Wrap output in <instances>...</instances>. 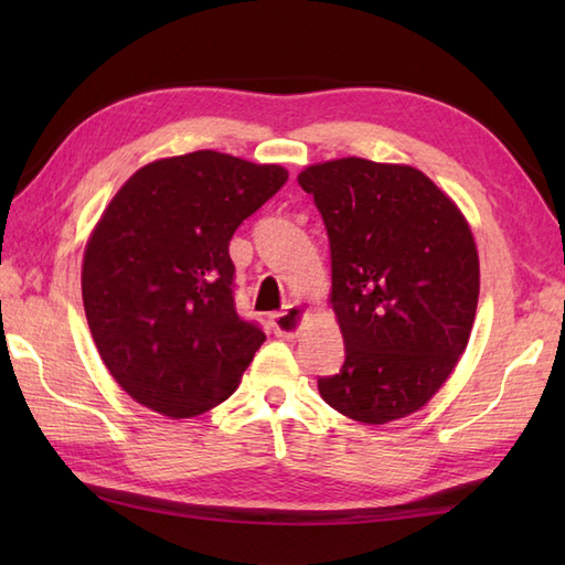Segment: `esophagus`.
Masks as SVG:
<instances>
[{
  "label": "esophagus",
  "mask_w": 565,
  "mask_h": 565,
  "mask_svg": "<svg viewBox=\"0 0 565 565\" xmlns=\"http://www.w3.org/2000/svg\"><path fill=\"white\" fill-rule=\"evenodd\" d=\"M306 316H308V310L301 303H291V306H286V310H279V313L269 316V326H271L276 338L291 340L298 332H301Z\"/></svg>",
  "instance_id": "esophagus-1"
}]
</instances>
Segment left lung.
Returning a JSON list of instances; mask_svg holds the SVG:
<instances>
[{
    "instance_id": "left-lung-1",
    "label": "left lung",
    "mask_w": 565,
    "mask_h": 565,
    "mask_svg": "<svg viewBox=\"0 0 565 565\" xmlns=\"http://www.w3.org/2000/svg\"><path fill=\"white\" fill-rule=\"evenodd\" d=\"M298 184L326 223L340 374L318 379L334 411L386 425L419 411L471 338L481 269L459 206L415 167L342 158Z\"/></svg>"
}]
</instances>
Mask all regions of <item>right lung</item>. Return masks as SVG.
<instances>
[{
	"instance_id": "obj_1",
	"label": "right lung",
	"mask_w": 565,
	"mask_h": 565,
	"mask_svg": "<svg viewBox=\"0 0 565 565\" xmlns=\"http://www.w3.org/2000/svg\"><path fill=\"white\" fill-rule=\"evenodd\" d=\"M289 172L215 150L154 160L89 235L82 301L94 344L130 398L194 417L233 395L267 340L235 310L231 237Z\"/></svg>"
}]
</instances>
